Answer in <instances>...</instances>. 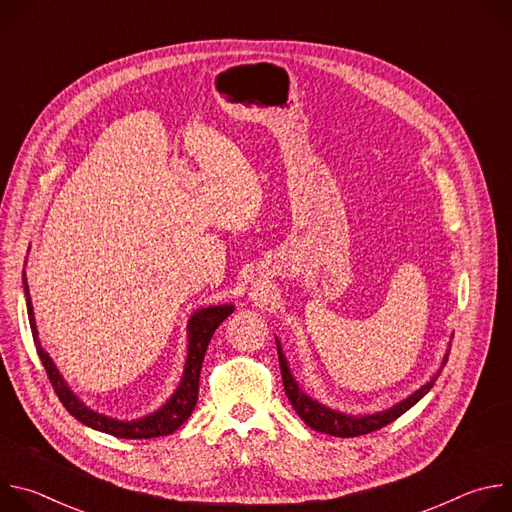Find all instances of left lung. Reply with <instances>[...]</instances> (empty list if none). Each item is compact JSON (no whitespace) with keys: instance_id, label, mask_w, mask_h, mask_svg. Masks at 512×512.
Here are the masks:
<instances>
[{"instance_id":"obj_1","label":"left lung","mask_w":512,"mask_h":512,"mask_svg":"<svg viewBox=\"0 0 512 512\" xmlns=\"http://www.w3.org/2000/svg\"><path fill=\"white\" fill-rule=\"evenodd\" d=\"M277 354H279V367H281V381H283V389H285V395L291 403V407L296 409V413L302 417V421L312 427L314 431H322V433H328V435H334V437H356V435H364V433H371V431H377L389 423H393L397 417H401L405 411H409L431 387L433 383L437 381V377H440L442 369L446 367L448 362V356L444 358V364L440 373H437L427 385H423L419 391H415L413 395H409L405 401L397 403L395 407L383 411V413H377V415H367V417H348V415H342L338 411H332L320 403H316L312 397H308L306 393L300 391L298 383L294 381V377H291L289 369H287V362L283 358V352H281V346L277 342Z\"/></svg>"}]
</instances>
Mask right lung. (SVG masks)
Listing matches in <instances>:
<instances>
[{"label":"right lung","mask_w":512,"mask_h":512,"mask_svg":"<svg viewBox=\"0 0 512 512\" xmlns=\"http://www.w3.org/2000/svg\"><path fill=\"white\" fill-rule=\"evenodd\" d=\"M24 289H26L28 320H30L34 344H36L38 356L42 360V367L48 375V381H50L56 397L66 407V411L72 417H77L81 423H85L93 429H99L103 433L115 435V437H123V440H150V437L170 435L192 415V409L198 401V383H200L202 360H204L206 348L210 344V338H212L214 330L221 326V322L229 314H233V306H214V308H206V310L196 312L190 318V324H188V360H186L182 383H180L178 391L174 393V397L160 411H156L150 417L137 419V421H115L111 417H105V415H99V413L87 409L75 395L68 391V387L64 385L62 377L58 375L56 367L52 364L50 356L40 346L36 324H34V312H32V302H30L26 271H24Z\"/></svg>","instance_id":"obj_1"}]
</instances>
